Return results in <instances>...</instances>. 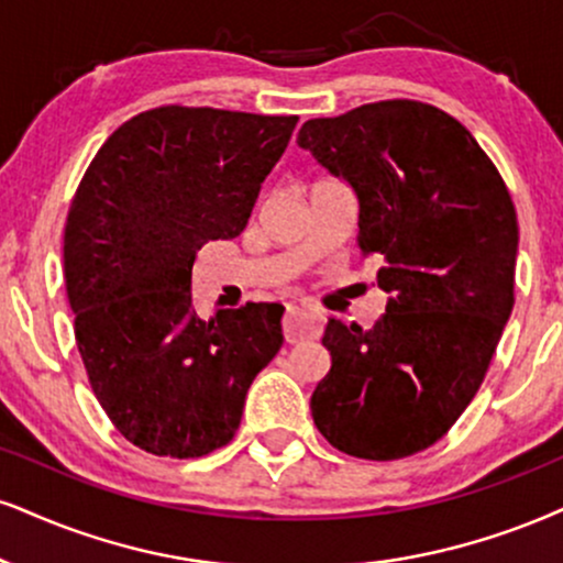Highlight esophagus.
Listing matches in <instances>:
<instances>
[{"mask_svg": "<svg viewBox=\"0 0 563 563\" xmlns=\"http://www.w3.org/2000/svg\"><path fill=\"white\" fill-rule=\"evenodd\" d=\"M284 339H287L289 344H297L302 342V339H313L318 336V331H321V318L316 313H310V310H302V308H287V316H284Z\"/></svg>", "mask_w": 563, "mask_h": 563, "instance_id": "34e87169", "label": "esophagus"}]
</instances>
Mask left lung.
<instances>
[{
  "label": "left lung",
  "instance_id": "left-lung-1",
  "mask_svg": "<svg viewBox=\"0 0 563 563\" xmlns=\"http://www.w3.org/2000/svg\"><path fill=\"white\" fill-rule=\"evenodd\" d=\"M297 143L352 185L357 247L388 292L371 329L325 323L313 422L360 460L418 454L473 401L515 308V203L470 130L422 101L318 117Z\"/></svg>",
  "mask_w": 563,
  "mask_h": 563
}]
</instances>
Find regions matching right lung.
<instances>
[{
	"label": "right lung",
	"instance_id": "add662e5",
	"mask_svg": "<svg viewBox=\"0 0 563 563\" xmlns=\"http://www.w3.org/2000/svg\"><path fill=\"white\" fill-rule=\"evenodd\" d=\"M297 117L156 107L117 128L65 224V287L88 384L137 449L196 460L240 428L284 342L282 305L200 318L190 276L208 240L245 229Z\"/></svg>",
	"mask_w": 563,
	"mask_h": 563
}]
</instances>
